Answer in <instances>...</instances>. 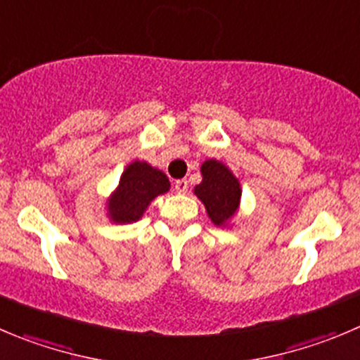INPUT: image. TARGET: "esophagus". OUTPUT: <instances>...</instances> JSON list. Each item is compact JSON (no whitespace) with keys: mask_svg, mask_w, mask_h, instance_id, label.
Instances as JSON below:
<instances>
[{"mask_svg":"<svg viewBox=\"0 0 360 360\" xmlns=\"http://www.w3.org/2000/svg\"><path fill=\"white\" fill-rule=\"evenodd\" d=\"M187 189H189V182H187L186 178H182V180H176V182H174V191H176L178 194L187 193Z\"/></svg>","mask_w":360,"mask_h":360,"instance_id":"34e87169","label":"esophagus"}]
</instances>
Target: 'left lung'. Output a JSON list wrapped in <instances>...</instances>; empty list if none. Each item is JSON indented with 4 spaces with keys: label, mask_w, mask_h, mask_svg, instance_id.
<instances>
[{
    "label": "left lung",
    "mask_w": 360,
    "mask_h": 360,
    "mask_svg": "<svg viewBox=\"0 0 360 360\" xmlns=\"http://www.w3.org/2000/svg\"><path fill=\"white\" fill-rule=\"evenodd\" d=\"M201 176L203 180L194 187V194L205 205L215 226H228L240 208L242 187L238 178L224 162L215 159L201 164Z\"/></svg>",
    "instance_id": "1"
}]
</instances>
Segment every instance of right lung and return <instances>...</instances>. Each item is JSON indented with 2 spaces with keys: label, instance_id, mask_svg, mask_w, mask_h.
Listing matches in <instances>:
<instances>
[{
  "label": "right lung",
  "instance_id": "1",
  "mask_svg": "<svg viewBox=\"0 0 360 360\" xmlns=\"http://www.w3.org/2000/svg\"><path fill=\"white\" fill-rule=\"evenodd\" d=\"M166 174L145 160H134L123 169L118 187L105 201L109 221L115 224H131L139 221L148 205L169 191Z\"/></svg>",
  "mask_w": 360,
  "mask_h": 360
}]
</instances>
